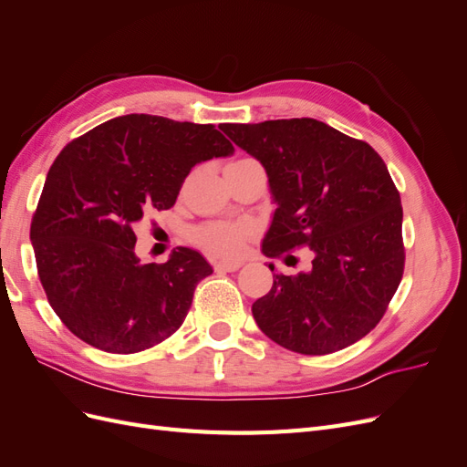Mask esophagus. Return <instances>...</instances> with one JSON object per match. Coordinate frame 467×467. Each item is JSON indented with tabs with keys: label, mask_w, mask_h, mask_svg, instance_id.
Returning a JSON list of instances; mask_svg holds the SVG:
<instances>
[{
	"label": "esophagus",
	"mask_w": 467,
	"mask_h": 467,
	"mask_svg": "<svg viewBox=\"0 0 467 467\" xmlns=\"http://www.w3.org/2000/svg\"><path fill=\"white\" fill-rule=\"evenodd\" d=\"M242 265L244 263H239V261H216L214 268L216 271H223V273H235Z\"/></svg>",
	"instance_id": "1"
}]
</instances>
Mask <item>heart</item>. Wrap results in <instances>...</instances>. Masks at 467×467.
<instances>
[{"instance_id":"b5f03b06","label":"heart","mask_w":467,"mask_h":467,"mask_svg":"<svg viewBox=\"0 0 467 467\" xmlns=\"http://www.w3.org/2000/svg\"><path fill=\"white\" fill-rule=\"evenodd\" d=\"M255 234L251 222H210L196 228L192 239L216 257H237L247 239Z\"/></svg>"}]
</instances>
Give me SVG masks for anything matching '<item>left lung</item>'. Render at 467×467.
<instances>
[{
	"mask_svg": "<svg viewBox=\"0 0 467 467\" xmlns=\"http://www.w3.org/2000/svg\"><path fill=\"white\" fill-rule=\"evenodd\" d=\"M222 130L268 175L276 210L265 255L300 247L314 255L312 271L273 276L271 292L251 307L259 329L314 357L360 341L384 317L405 266L403 208L384 160L370 144L316 119Z\"/></svg>",
	"mask_w": 467,
	"mask_h": 467,
	"instance_id": "8db88e82",
	"label": "left lung"
}]
</instances>
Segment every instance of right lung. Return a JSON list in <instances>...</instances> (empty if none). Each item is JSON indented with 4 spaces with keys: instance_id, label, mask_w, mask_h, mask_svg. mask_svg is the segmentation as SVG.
I'll return each mask as SVG.
<instances>
[{
    "instance_id": "add662e5",
    "label": "right lung",
    "mask_w": 467,
    "mask_h": 467,
    "mask_svg": "<svg viewBox=\"0 0 467 467\" xmlns=\"http://www.w3.org/2000/svg\"><path fill=\"white\" fill-rule=\"evenodd\" d=\"M234 153L214 124L124 115L72 140L54 160L31 222L48 304L81 341L132 355L171 337L212 275L199 251L140 263L134 225L169 210L191 169Z\"/></svg>"
}]
</instances>
